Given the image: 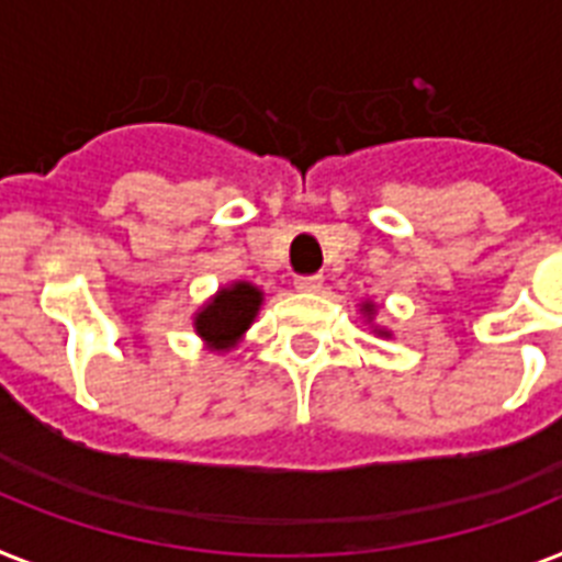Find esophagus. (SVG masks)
<instances>
[{"instance_id": "obj_1", "label": "esophagus", "mask_w": 562, "mask_h": 562, "mask_svg": "<svg viewBox=\"0 0 562 562\" xmlns=\"http://www.w3.org/2000/svg\"><path fill=\"white\" fill-rule=\"evenodd\" d=\"M296 291H321L323 289V277L321 273H303L294 280Z\"/></svg>"}]
</instances>
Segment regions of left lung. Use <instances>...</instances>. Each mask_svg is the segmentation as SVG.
Returning a JSON list of instances; mask_svg holds the SVG:
<instances>
[{"label": "left lung", "mask_w": 562, "mask_h": 562, "mask_svg": "<svg viewBox=\"0 0 562 562\" xmlns=\"http://www.w3.org/2000/svg\"><path fill=\"white\" fill-rule=\"evenodd\" d=\"M367 312H372V308H369V305H367Z\"/></svg>", "instance_id": "8db88e82"}]
</instances>
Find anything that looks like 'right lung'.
Masks as SVG:
<instances>
[{
  "instance_id": "obj_1",
  "label": "right lung",
  "mask_w": 562,
  "mask_h": 562,
  "mask_svg": "<svg viewBox=\"0 0 562 562\" xmlns=\"http://www.w3.org/2000/svg\"><path fill=\"white\" fill-rule=\"evenodd\" d=\"M262 294L248 282H236L234 289H222L213 303L195 317V331L207 340L213 349H231L239 335L257 317Z\"/></svg>"
}]
</instances>
